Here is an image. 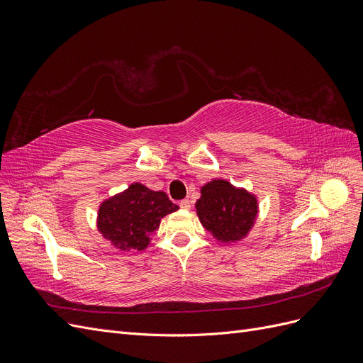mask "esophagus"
<instances>
[{
  "instance_id": "obj_1",
  "label": "esophagus",
  "mask_w": 363,
  "mask_h": 363,
  "mask_svg": "<svg viewBox=\"0 0 363 363\" xmlns=\"http://www.w3.org/2000/svg\"><path fill=\"white\" fill-rule=\"evenodd\" d=\"M191 206H192V204H191L189 200H182V201H180V207L184 208V211H189Z\"/></svg>"
}]
</instances>
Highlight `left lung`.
<instances>
[{
	"label": "left lung",
	"instance_id": "1",
	"mask_svg": "<svg viewBox=\"0 0 363 363\" xmlns=\"http://www.w3.org/2000/svg\"><path fill=\"white\" fill-rule=\"evenodd\" d=\"M203 227L221 242L244 239L257 218V199L227 180H212L201 188L195 204Z\"/></svg>",
	"mask_w": 363,
	"mask_h": 363
}]
</instances>
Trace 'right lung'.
I'll return each instance as SVG.
<instances>
[{
  "instance_id": "right-lung-1",
  "label": "right lung",
  "mask_w": 363,
  "mask_h": 363,
  "mask_svg": "<svg viewBox=\"0 0 363 363\" xmlns=\"http://www.w3.org/2000/svg\"><path fill=\"white\" fill-rule=\"evenodd\" d=\"M179 211L168 195L133 183L124 192L101 203L98 208V230L121 251L145 250L150 236L160 225V219Z\"/></svg>"
}]
</instances>
